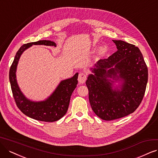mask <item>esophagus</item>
I'll use <instances>...</instances> for the list:
<instances>
[{"mask_svg":"<svg viewBox=\"0 0 158 158\" xmlns=\"http://www.w3.org/2000/svg\"><path fill=\"white\" fill-rule=\"evenodd\" d=\"M86 79V75L85 73H80L78 76V81L81 84H83L85 83Z\"/></svg>","mask_w":158,"mask_h":158,"instance_id":"34e87169","label":"esophagus"}]
</instances>
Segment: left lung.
Masks as SVG:
<instances>
[{
  "label": "left lung",
  "mask_w": 158,
  "mask_h": 158,
  "mask_svg": "<svg viewBox=\"0 0 158 158\" xmlns=\"http://www.w3.org/2000/svg\"><path fill=\"white\" fill-rule=\"evenodd\" d=\"M113 41L118 50L107 59L98 60L86 81L91 107L104 120L135 111L148 82V68L139 49L124 41Z\"/></svg>",
  "instance_id": "8db88e82"
}]
</instances>
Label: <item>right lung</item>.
Segmentation results:
<instances>
[{
    "mask_svg": "<svg viewBox=\"0 0 158 158\" xmlns=\"http://www.w3.org/2000/svg\"><path fill=\"white\" fill-rule=\"evenodd\" d=\"M33 45L55 46L56 44L50 40H40L22 45L15 56L9 73L11 90L17 107L28 117L34 120L52 122L60 119L66 113L70 98L78 83V73L72 77L61 81L53 92L43 101H32L27 98L21 92L17 84L16 71L20 56L23 52Z\"/></svg>",
    "mask_w": 158,
    "mask_h": 158,
    "instance_id": "right-lung-1",
    "label": "right lung"
}]
</instances>
